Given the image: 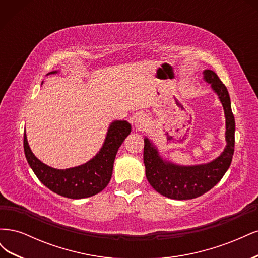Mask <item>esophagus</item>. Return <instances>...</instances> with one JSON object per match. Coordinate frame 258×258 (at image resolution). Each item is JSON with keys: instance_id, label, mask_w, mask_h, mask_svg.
<instances>
[{"instance_id": "esophagus-1", "label": "esophagus", "mask_w": 258, "mask_h": 258, "mask_svg": "<svg viewBox=\"0 0 258 258\" xmlns=\"http://www.w3.org/2000/svg\"><path fill=\"white\" fill-rule=\"evenodd\" d=\"M146 118H145V116L144 115H138L137 117H136V120H135V123H136V127L138 128V129H142V128H144L145 127V124H146Z\"/></svg>"}]
</instances>
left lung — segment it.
<instances>
[{
    "label": "left lung",
    "instance_id": "8db88e82",
    "mask_svg": "<svg viewBox=\"0 0 258 258\" xmlns=\"http://www.w3.org/2000/svg\"><path fill=\"white\" fill-rule=\"evenodd\" d=\"M204 80L218 96L226 118V147L217 158L204 165L179 166L160 157L158 150L147 138L144 139L143 159L148 183L160 195L171 199L187 200L206 194L221 181L228 170L235 151V117L229 93L220 77L211 70H205Z\"/></svg>",
    "mask_w": 258,
    "mask_h": 258
}]
</instances>
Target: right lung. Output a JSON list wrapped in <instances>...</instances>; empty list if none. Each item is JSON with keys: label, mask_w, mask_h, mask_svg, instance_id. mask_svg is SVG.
<instances>
[{"label": "right lung", "mask_w": 258, "mask_h": 258, "mask_svg": "<svg viewBox=\"0 0 258 258\" xmlns=\"http://www.w3.org/2000/svg\"><path fill=\"white\" fill-rule=\"evenodd\" d=\"M58 71L49 72L56 74ZM131 131V124L126 120H115L108 127L104 143L99 153L84 165L69 169H54L38 160L23 135V148L31 169L40 181L62 197L82 199L95 196L110 183L116 154L123 140Z\"/></svg>", "instance_id": "add662e5"}]
</instances>
